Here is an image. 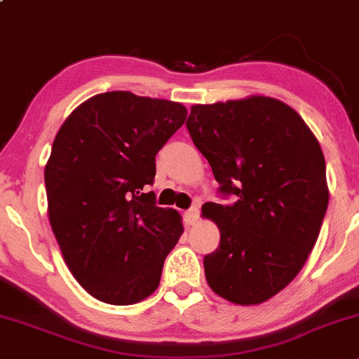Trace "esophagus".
Returning a JSON list of instances; mask_svg holds the SVG:
<instances>
[{
  "mask_svg": "<svg viewBox=\"0 0 359 359\" xmlns=\"http://www.w3.org/2000/svg\"><path fill=\"white\" fill-rule=\"evenodd\" d=\"M199 205H192L187 212H185V221H187L189 226H194L199 219Z\"/></svg>",
  "mask_w": 359,
  "mask_h": 359,
  "instance_id": "obj_1",
  "label": "esophagus"
}]
</instances>
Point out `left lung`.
<instances>
[{
	"instance_id": "left-lung-1",
	"label": "left lung",
	"mask_w": 359,
	"mask_h": 359,
	"mask_svg": "<svg viewBox=\"0 0 359 359\" xmlns=\"http://www.w3.org/2000/svg\"><path fill=\"white\" fill-rule=\"evenodd\" d=\"M221 196L203 214L221 241L204 257L209 287L238 306H257L292 282L314 248L329 203L319 142L297 111L265 96L196 104L187 123Z\"/></svg>"
}]
</instances>
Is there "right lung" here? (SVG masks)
I'll use <instances>...</instances> for the list:
<instances>
[{
	"label": "right lung",
	"mask_w": 359,
	"mask_h": 359,
	"mask_svg": "<svg viewBox=\"0 0 359 359\" xmlns=\"http://www.w3.org/2000/svg\"><path fill=\"white\" fill-rule=\"evenodd\" d=\"M185 118L180 102L111 90L74 109L53 140L48 221L74 278L101 302L130 306L158 287L184 226L147 189Z\"/></svg>",
	"instance_id": "right-lung-1"
}]
</instances>
